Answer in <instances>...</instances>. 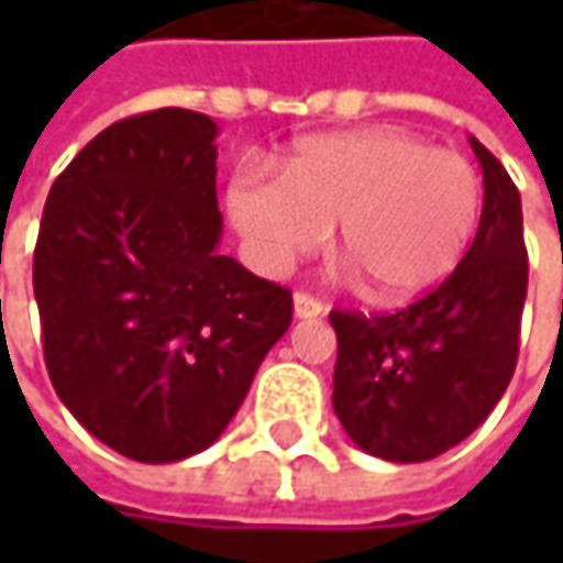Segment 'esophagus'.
Masks as SVG:
<instances>
[{
  "instance_id": "esophagus-1",
  "label": "esophagus",
  "mask_w": 563,
  "mask_h": 563,
  "mask_svg": "<svg viewBox=\"0 0 563 563\" xmlns=\"http://www.w3.org/2000/svg\"><path fill=\"white\" fill-rule=\"evenodd\" d=\"M325 313V303L322 300H316L310 294L297 291L294 294V316L297 319H313V316H322Z\"/></svg>"
}]
</instances>
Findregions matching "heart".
I'll return each mask as SVG.
<instances>
[{
    "mask_svg": "<svg viewBox=\"0 0 563 563\" xmlns=\"http://www.w3.org/2000/svg\"><path fill=\"white\" fill-rule=\"evenodd\" d=\"M483 181L464 156L395 128L316 134L294 143L282 185L253 172L228 187L231 222L260 269H291L325 244L382 303L439 288L476 238Z\"/></svg>",
    "mask_w": 563,
    "mask_h": 563,
    "instance_id": "obj_1",
    "label": "heart"
}]
</instances>
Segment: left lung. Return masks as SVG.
Returning a JSON list of instances; mask_svg holds the SVG:
<instances>
[{"mask_svg":"<svg viewBox=\"0 0 563 563\" xmlns=\"http://www.w3.org/2000/svg\"><path fill=\"white\" fill-rule=\"evenodd\" d=\"M483 216L461 266L398 313L332 310V404L366 454L420 464L461 444L508 388L527 300L523 209L505 165L476 137Z\"/></svg>","mask_w":563,"mask_h":563,"instance_id":"obj_1","label":"left lung"}]
</instances>
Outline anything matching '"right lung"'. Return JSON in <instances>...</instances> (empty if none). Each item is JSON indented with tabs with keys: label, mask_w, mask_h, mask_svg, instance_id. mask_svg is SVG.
Returning <instances> with one entry per match:
<instances>
[{
	"label": "right lung",
	"mask_w": 563,
	"mask_h": 563,
	"mask_svg": "<svg viewBox=\"0 0 563 563\" xmlns=\"http://www.w3.org/2000/svg\"><path fill=\"white\" fill-rule=\"evenodd\" d=\"M216 137L190 109L109 124L55 178L33 250L55 395L141 464L216 442L291 325V291L219 253Z\"/></svg>",
	"instance_id": "right-lung-1"
}]
</instances>
